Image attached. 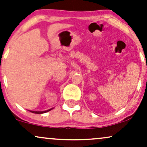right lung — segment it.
<instances>
[{"label":"right lung","mask_w":147,"mask_h":147,"mask_svg":"<svg viewBox=\"0 0 147 147\" xmlns=\"http://www.w3.org/2000/svg\"><path fill=\"white\" fill-rule=\"evenodd\" d=\"M51 109H49V110H47V111H31V112H32V113H37V114H41V113H46V112H48L49 111H51Z\"/></svg>","instance_id":"right-lung-1"}]
</instances>
